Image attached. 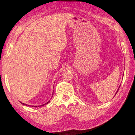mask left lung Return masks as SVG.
Returning <instances> with one entry per match:
<instances>
[{
	"label": "left lung",
	"instance_id": "left-lung-1",
	"mask_svg": "<svg viewBox=\"0 0 135 135\" xmlns=\"http://www.w3.org/2000/svg\"><path fill=\"white\" fill-rule=\"evenodd\" d=\"M119 88H120V87H119ZM118 89H119V88H118ZM118 90L117 91V92H116V93H117V92H118ZM116 93H115V95H116Z\"/></svg>",
	"mask_w": 135,
	"mask_h": 135
}]
</instances>
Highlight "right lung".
Returning <instances> with one entry per match:
<instances>
[{
  "mask_svg": "<svg viewBox=\"0 0 135 135\" xmlns=\"http://www.w3.org/2000/svg\"><path fill=\"white\" fill-rule=\"evenodd\" d=\"M53 94H54V93H53ZM50 100H49V101L47 102V103H46V104H43V105H38V107H39V106H40V107H41V106H43V105H45V104H48L49 102H50ZM21 104H23V105H27V104H24V103H21ZM28 106H30V105H28ZM30 106H31V107H33V106H32V105H30ZM34 107H37V106H34Z\"/></svg>",
  "mask_w": 135,
  "mask_h": 135,
  "instance_id": "right-lung-1",
  "label": "right lung"
}]
</instances>
